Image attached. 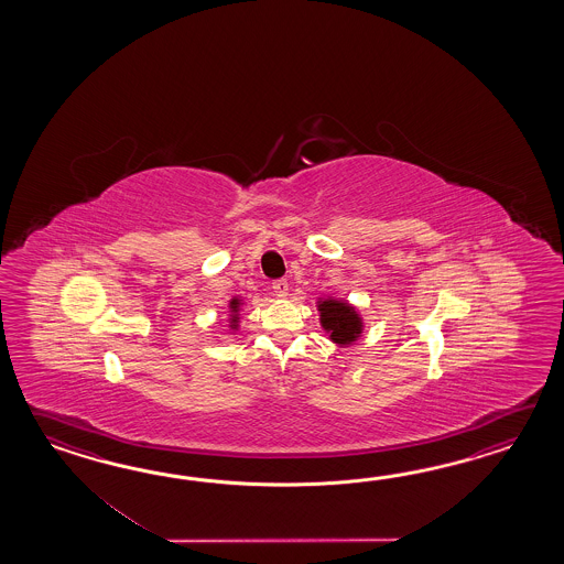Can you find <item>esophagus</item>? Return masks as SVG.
<instances>
[{
    "mask_svg": "<svg viewBox=\"0 0 564 564\" xmlns=\"http://www.w3.org/2000/svg\"><path fill=\"white\" fill-rule=\"evenodd\" d=\"M272 288H274V292H276V296H280V299H284V296H288V280H276L274 284H272Z\"/></svg>",
    "mask_w": 564,
    "mask_h": 564,
    "instance_id": "esophagus-1",
    "label": "esophagus"
}]
</instances>
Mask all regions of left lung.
<instances>
[{
  "label": "left lung",
  "mask_w": 564,
  "mask_h": 564,
  "mask_svg": "<svg viewBox=\"0 0 564 564\" xmlns=\"http://www.w3.org/2000/svg\"><path fill=\"white\" fill-rule=\"evenodd\" d=\"M316 308L321 312V326L324 333L338 347H348L362 336L365 330L362 316L347 300L326 296V299H318Z\"/></svg>",
  "instance_id": "1"
}]
</instances>
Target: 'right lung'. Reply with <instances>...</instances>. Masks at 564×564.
Masks as SVG:
<instances>
[{"instance_id":"obj_1","label":"right lung","mask_w":564,"mask_h":564,"mask_svg":"<svg viewBox=\"0 0 564 564\" xmlns=\"http://www.w3.org/2000/svg\"><path fill=\"white\" fill-rule=\"evenodd\" d=\"M241 306H243V300L238 299V296H236V299L229 300L228 328L231 330V333H236V330L240 328Z\"/></svg>"}]
</instances>
